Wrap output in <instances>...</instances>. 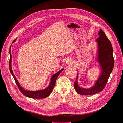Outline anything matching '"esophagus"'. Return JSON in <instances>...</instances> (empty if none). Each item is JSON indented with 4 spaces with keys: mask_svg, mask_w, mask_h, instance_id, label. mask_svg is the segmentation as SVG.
Returning a JSON list of instances; mask_svg holds the SVG:
<instances>
[{
    "mask_svg": "<svg viewBox=\"0 0 123 123\" xmlns=\"http://www.w3.org/2000/svg\"><path fill=\"white\" fill-rule=\"evenodd\" d=\"M73 63V61H72V59L71 58H68L66 60V64H67L68 65H71Z\"/></svg>",
    "mask_w": 123,
    "mask_h": 123,
    "instance_id": "obj_1",
    "label": "esophagus"
}]
</instances>
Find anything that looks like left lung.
Listing matches in <instances>:
<instances>
[{
    "label": "left lung",
    "instance_id": "left-lung-1",
    "mask_svg": "<svg viewBox=\"0 0 123 123\" xmlns=\"http://www.w3.org/2000/svg\"><path fill=\"white\" fill-rule=\"evenodd\" d=\"M98 37L96 39L97 43L96 60L99 64L101 72L100 76L96 80L94 86L89 88L80 87L78 84V78L74 83V88L78 94L83 95H93L101 92L105 87L114 67V58L113 55L112 44L101 29L98 31Z\"/></svg>",
    "mask_w": 123,
    "mask_h": 123
}]
</instances>
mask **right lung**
Instances as JSON below:
<instances>
[{
	"mask_svg": "<svg viewBox=\"0 0 123 123\" xmlns=\"http://www.w3.org/2000/svg\"><path fill=\"white\" fill-rule=\"evenodd\" d=\"M16 40V39L14 40L12 43H13ZM10 51H9L10 55V60H9L10 71L11 75L13 76L14 80H15L16 82V83L17 84L18 87L20 92H21L24 95L27 96V97L32 98H43L49 96L50 94H51L52 90L53 89L57 77H58V76L59 75L60 72L64 70V69H62L60 71H59L58 72H57V73L54 74V75H52L51 78V81H50L49 84L47 88H45V89L37 90V91H30V90H25L24 89V88H22L21 86V85H20L19 82L18 81L17 79H16L15 76L14 75L13 72L12 70V66H11L12 58H11V54L10 52Z\"/></svg>",
	"mask_w": 123,
	"mask_h": 123,
	"instance_id": "1",
	"label": "right lung"
}]
</instances>
